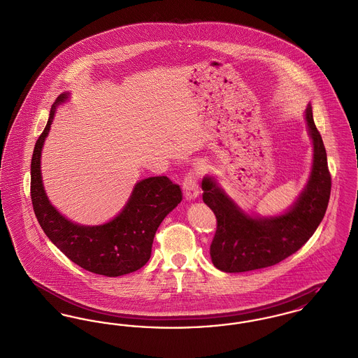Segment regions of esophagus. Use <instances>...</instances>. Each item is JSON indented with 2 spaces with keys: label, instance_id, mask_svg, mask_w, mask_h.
<instances>
[{
  "label": "esophagus",
  "instance_id": "34e87169",
  "mask_svg": "<svg viewBox=\"0 0 358 358\" xmlns=\"http://www.w3.org/2000/svg\"><path fill=\"white\" fill-rule=\"evenodd\" d=\"M183 192H185V198L187 201H192L199 195L198 179H196L194 172H190V173L186 175V178L183 180Z\"/></svg>",
  "mask_w": 358,
  "mask_h": 358
}]
</instances>
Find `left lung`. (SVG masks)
Masks as SVG:
<instances>
[{"label":"left lung","instance_id":"1","mask_svg":"<svg viewBox=\"0 0 358 358\" xmlns=\"http://www.w3.org/2000/svg\"><path fill=\"white\" fill-rule=\"evenodd\" d=\"M306 120L313 145L310 178L296 202L282 215H248L213 176L203 178L202 198L217 218L210 258L218 270L243 273L277 264L300 250L322 222L330 199L331 175L310 104L306 110Z\"/></svg>","mask_w":358,"mask_h":358}]
</instances>
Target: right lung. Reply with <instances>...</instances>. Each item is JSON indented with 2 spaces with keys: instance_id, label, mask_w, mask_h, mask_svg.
Masks as SVG:
<instances>
[{
  "instance_id": "1",
  "label": "right lung",
  "mask_w": 358,
  "mask_h": 358,
  "mask_svg": "<svg viewBox=\"0 0 358 358\" xmlns=\"http://www.w3.org/2000/svg\"><path fill=\"white\" fill-rule=\"evenodd\" d=\"M62 94L51 107L48 124L38 138L31 160V199L35 215L54 245L80 267L106 277H120L149 261L155 234L178 203L182 191L167 176H152L136 183L120 215L101 225H80L61 215L43 187L41 156Z\"/></svg>"
}]
</instances>
